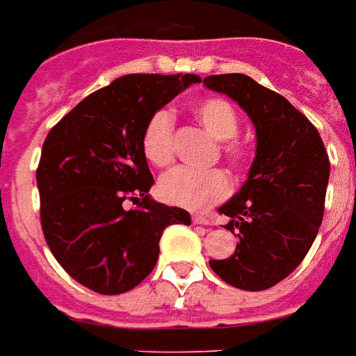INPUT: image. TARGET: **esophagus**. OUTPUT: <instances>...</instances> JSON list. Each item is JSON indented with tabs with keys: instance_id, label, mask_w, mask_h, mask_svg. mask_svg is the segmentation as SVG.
I'll use <instances>...</instances> for the list:
<instances>
[{
	"instance_id": "obj_1",
	"label": "esophagus",
	"mask_w": 356,
	"mask_h": 356,
	"mask_svg": "<svg viewBox=\"0 0 356 356\" xmlns=\"http://www.w3.org/2000/svg\"><path fill=\"white\" fill-rule=\"evenodd\" d=\"M193 222L202 224V226H209V224H211V220L206 217H202V215H195V217H193Z\"/></svg>"
}]
</instances>
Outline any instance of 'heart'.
I'll return each instance as SVG.
<instances>
[{"instance_id": "1", "label": "heart", "mask_w": 356, "mask_h": 356, "mask_svg": "<svg viewBox=\"0 0 356 356\" xmlns=\"http://www.w3.org/2000/svg\"><path fill=\"white\" fill-rule=\"evenodd\" d=\"M196 121L215 139H220V154L233 169H243L252 158V145L237 138L238 115L229 101L222 97L202 99L193 108ZM145 158L156 167H167L175 160V119L169 110H158L149 119L141 138ZM160 196L175 206L202 211L224 200L232 184L220 169L196 170L176 167L161 176Z\"/></svg>"}]
</instances>
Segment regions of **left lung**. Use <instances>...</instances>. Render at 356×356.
Here are the masks:
<instances>
[{
  "label": "left lung",
  "mask_w": 356,
  "mask_h": 356,
  "mask_svg": "<svg viewBox=\"0 0 356 356\" xmlns=\"http://www.w3.org/2000/svg\"><path fill=\"white\" fill-rule=\"evenodd\" d=\"M248 113L257 132V154L248 180L218 207L238 238L235 254L209 261L227 285L266 291L291 275L318 235L325 209L329 156L316 127L283 95L243 73L204 79Z\"/></svg>",
  "instance_id": "8db88e82"
}]
</instances>
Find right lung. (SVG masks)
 <instances>
[{"label":"right lung","instance_id":"add662e5","mask_svg":"<svg viewBox=\"0 0 356 356\" xmlns=\"http://www.w3.org/2000/svg\"><path fill=\"white\" fill-rule=\"evenodd\" d=\"M200 82L196 75L119 76L49 130L36 184L45 243L62 268L104 296L138 286L156 266L170 224H191L186 209L149 196L154 184L141 149L161 106ZM138 207L126 209V200Z\"/></svg>","mask_w":356,"mask_h":356}]
</instances>
